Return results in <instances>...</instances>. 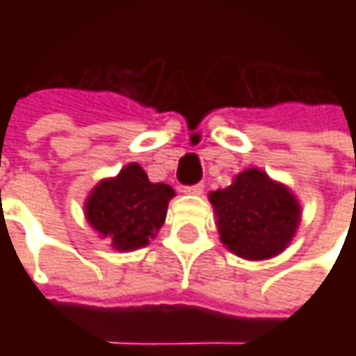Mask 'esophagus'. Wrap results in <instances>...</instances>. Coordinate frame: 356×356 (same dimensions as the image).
Wrapping results in <instances>:
<instances>
[{"label": "esophagus", "mask_w": 356, "mask_h": 356, "mask_svg": "<svg viewBox=\"0 0 356 356\" xmlns=\"http://www.w3.org/2000/svg\"><path fill=\"white\" fill-rule=\"evenodd\" d=\"M186 194H192V196H200L204 192V184H194V186H186L184 188Z\"/></svg>", "instance_id": "obj_1"}]
</instances>
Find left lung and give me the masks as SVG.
Returning <instances> with one entry per match:
<instances>
[{
  "label": "left lung",
  "instance_id": "8db88e82",
  "mask_svg": "<svg viewBox=\"0 0 356 356\" xmlns=\"http://www.w3.org/2000/svg\"><path fill=\"white\" fill-rule=\"evenodd\" d=\"M222 243L238 257L264 261L280 255L301 224V204L285 184L261 168L234 176L224 190L208 194Z\"/></svg>",
  "mask_w": 356,
  "mask_h": 356
}]
</instances>
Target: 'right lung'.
Here are the masks:
<instances>
[{"mask_svg":"<svg viewBox=\"0 0 356 356\" xmlns=\"http://www.w3.org/2000/svg\"><path fill=\"white\" fill-rule=\"evenodd\" d=\"M174 194L172 186L150 182L143 166L130 162L90 190L83 210L89 226L113 250L134 252L156 238Z\"/></svg>","mask_w":356,"mask_h":356,"instance_id":"1","label":"right lung"}]
</instances>
